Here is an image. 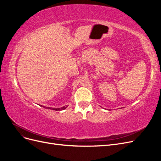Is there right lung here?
<instances>
[{"instance_id": "1", "label": "right lung", "mask_w": 161, "mask_h": 161, "mask_svg": "<svg viewBox=\"0 0 161 161\" xmlns=\"http://www.w3.org/2000/svg\"><path fill=\"white\" fill-rule=\"evenodd\" d=\"M67 108V106H64L62 107L61 108H46L47 109H53V110H55V111H60V110H64Z\"/></svg>"}]
</instances>
